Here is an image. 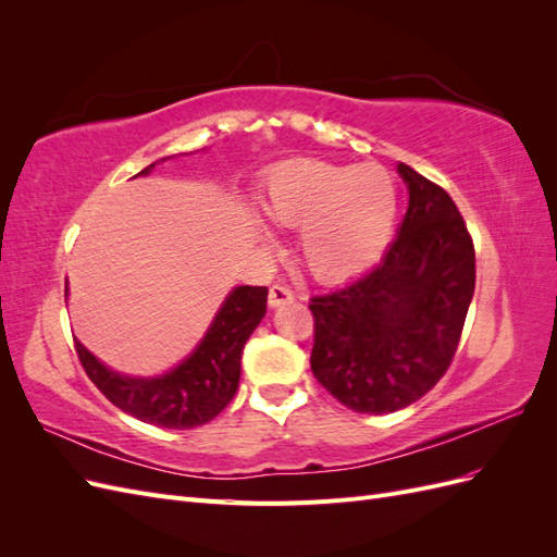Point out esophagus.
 Instances as JSON below:
<instances>
[{
  "mask_svg": "<svg viewBox=\"0 0 557 557\" xmlns=\"http://www.w3.org/2000/svg\"><path fill=\"white\" fill-rule=\"evenodd\" d=\"M293 299H295V293L288 288V285L274 283L272 288H269V305H272V307L288 305V301H293Z\"/></svg>",
  "mask_w": 557,
  "mask_h": 557,
  "instance_id": "esophagus-1",
  "label": "esophagus"
}]
</instances>
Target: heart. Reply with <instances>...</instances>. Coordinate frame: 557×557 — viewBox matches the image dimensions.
<instances>
[{"mask_svg":"<svg viewBox=\"0 0 557 557\" xmlns=\"http://www.w3.org/2000/svg\"><path fill=\"white\" fill-rule=\"evenodd\" d=\"M264 211L301 227L299 256L315 278L339 281L372 264L393 234L397 188L376 164L297 160L267 183Z\"/></svg>","mask_w":557,"mask_h":557,"instance_id":"obj_1","label":"heart"}]
</instances>
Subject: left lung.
I'll return each instance as SVG.
<instances>
[{
    "label": "left lung",
    "instance_id": "8db88e82",
    "mask_svg": "<svg viewBox=\"0 0 557 557\" xmlns=\"http://www.w3.org/2000/svg\"><path fill=\"white\" fill-rule=\"evenodd\" d=\"M409 209L379 264L311 297V372L346 409L393 413L430 393L460 344L474 242L442 185L397 166Z\"/></svg>",
    "mask_w": 557,
    "mask_h": 557
}]
</instances>
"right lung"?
<instances>
[{"label": "right lung", "mask_w": 557, "mask_h": 557, "mask_svg": "<svg viewBox=\"0 0 557 557\" xmlns=\"http://www.w3.org/2000/svg\"><path fill=\"white\" fill-rule=\"evenodd\" d=\"M156 164H148L139 174H148ZM264 311V285L234 288L193 356L160 379H127L115 374L74 339L76 356L97 391L121 411L156 428L190 430L207 425L237 393L242 350Z\"/></svg>", "instance_id": "right-lung-1"}]
</instances>
